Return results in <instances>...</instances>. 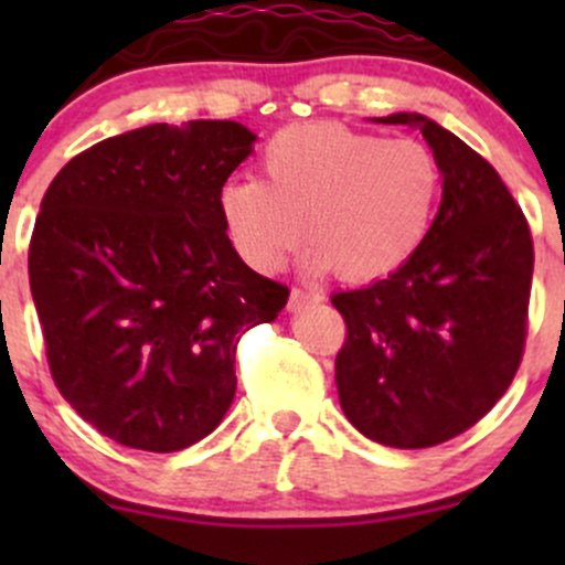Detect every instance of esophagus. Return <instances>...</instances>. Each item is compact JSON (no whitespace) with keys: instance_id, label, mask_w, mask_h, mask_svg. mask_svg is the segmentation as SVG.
Wrapping results in <instances>:
<instances>
[{"instance_id":"obj_1","label":"esophagus","mask_w":565,"mask_h":565,"mask_svg":"<svg viewBox=\"0 0 565 565\" xmlns=\"http://www.w3.org/2000/svg\"><path fill=\"white\" fill-rule=\"evenodd\" d=\"M319 295L317 292H306V289H292V295H289V309H300L303 303H309V300H317Z\"/></svg>"}]
</instances>
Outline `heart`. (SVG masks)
I'll return each instance as SVG.
<instances>
[{
  "mask_svg": "<svg viewBox=\"0 0 565 565\" xmlns=\"http://www.w3.org/2000/svg\"><path fill=\"white\" fill-rule=\"evenodd\" d=\"M259 177H235L218 207L237 254L273 273L306 235L311 265L366 281L402 267L429 235L443 172L415 139L335 122L295 125L262 150Z\"/></svg>",
  "mask_w": 565,
  "mask_h": 565,
  "instance_id": "1",
  "label": "heart"
}]
</instances>
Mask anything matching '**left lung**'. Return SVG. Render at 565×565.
Here are the masks:
<instances>
[{"label": "left lung", "mask_w": 565, "mask_h": 565, "mask_svg": "<svg viewBox=\"0 0 565 565\" xmlns=\"http://www.w3.org/2000/svg\"><path fill=\"white\" fill-rule=\"evenodd\" d=\"M413 125L443 172L420 248L383 281L335 292L347 324L335 355L350 424L391 448H431L476 426L509 391L527 335L533 237L492 163L424 114Z\"/></svg>", "instance_id": "8db88e82"}]
</instances>
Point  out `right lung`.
<instances>
[{"label": "right lung", "instance_id": "add662e5", "mask_svg": "<svg viewBox=\"0 0 565 565\" xmlns=\"http://www.w3.org/2000/svg\"><path fill=\"white\" fill-rule=\"evenodd\" d=\"M254 139L232 119L147 125L71 158L40 202L30 287L51 377L119 446L207 437L235 398L241 335L287 306L218 207Z\"/></svg>", "mask_w": 565, "mask_h": 565}]
</instances>
